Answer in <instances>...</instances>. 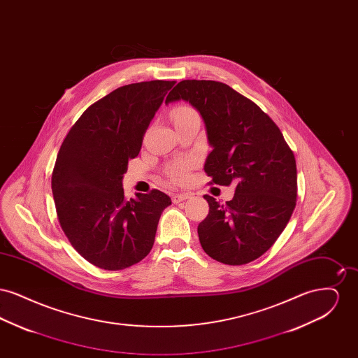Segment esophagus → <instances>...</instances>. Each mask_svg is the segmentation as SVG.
I'll list each match as a JSON object with an SVG mask.
<instances>
[{
    "instance_id": "obj_1",
    "label": "esophagus",
    "mask_w": 358,
    "mask_h": 358,
    "mask_svg": "<svg viewBox=\"0 0 358 358\" xmlns=\"http://www.w3.org/2000/svg\"><path fill=\"white\" fill-rule=\"evenodd\" d=\"M187 199H190V194H187V193H176V194L171 196V200H173L174 204L187 201Z\"/></svg>"
}]
</instances>
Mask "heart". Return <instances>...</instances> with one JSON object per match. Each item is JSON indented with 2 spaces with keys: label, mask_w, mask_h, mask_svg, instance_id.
Wrapping results in <instances>:
<instances>
[{
  "label": "heart",
  "mask_w": 358,
  "mask_h": 358,
  "mask_svg": "<svg viewBox=\"0 0 358 358\" xmlns=\"http://www.w3.org/2000/svg\"><path fill=\"white\" fill-rule=\"evenodd\" d=\"M192 113H194V111H193L190 107L181 106V107H177V108L173 111L171 117H173V120H176V118H181V117L189 115V114H192ZM171 178H173V180H176V181H181V180H184V177H185V168H182V166H177V168L171 169Z\"/></svg>",
  "instance_id": "b5f03b06"
}]
</instances>
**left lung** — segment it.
<instances>
[{"label": "left lung", "instance_id": "obj_1", "mask_svg": "<svg viewBox=\"0 0 358 358\" xmlns=\"http://www.w3.org/2000/svg\"><path fill=\"white\" fill-rule=\"evenodd\" d=\"M185 101L204 120V171L215 184L236 182L220 204L204 196L209 213L199 224L201 247L224 264H247L271 248L296 204V164L283 134L262 108L215 80H182L165 103Z\"/></svg>", "mask_w": 358, "mask_h": 358}]
</instances>
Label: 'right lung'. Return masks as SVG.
<instances>
[{
    "instance_id": "right-lung-1",
    "label": "right lung",
    "mask_w": 358,
    "mask_h": 358,
    "mask_svg": "<svg viewBox=\"0 0 358 358\" xmlns=\"http://www.w3.org/2000/svg\"><path fill=\"white\" fill-rule=\"evenodd\" d=\"M174 83L114 90L85 110L57 154L52 173L57 219L72 247L103 270H123L148 255L161 213L171 204L155 189L127 200L122 180Z\"/></svg>"
}]
</instances>
